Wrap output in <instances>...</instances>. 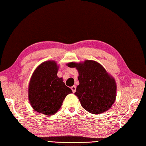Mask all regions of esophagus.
Returning a JSON list of instances; mask_svg holds the SVG:
<instances>
[{"label":"esophagus","instance_id":"obj_1","mask_svg":"<svg viewBox=\"0 0 146 146\" xmlns=\"http://www.w3.org/2000/svg\"><path fill=\"white\" fill-rule=\"evenodd\" d=\"M71 90H72V91H73V93H75V92H76V86L75 85H73V86H72L71 87Z\"/></svg>","mask_w":146,"mask_h":146}]
</instances>
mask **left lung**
Instances as JSON below:
<instances>
[{"instance_id":"left-lung-1","label":"left lung","mask_w":146,"mask_h":146,"mask_svg":"<svg viewBox=\"0 0 146 146\" xmlns=\"http://www.w3.org/2000/svg\"><path fill=\"white\" fill-rule=\"evenodd\" d=\"M68 66L78 70L79 85L75 94L83 108L94 115L110 110L116 100L117 88L115 78L105 68L92 60L71 62Z\"/></svg>"}]
</instances>
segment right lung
<instances>
[{
    "mask_svg": "<svg viewBox=\"0 0 146 146\" xmlns=\"http://www.w3.org/2000/svg\"><path fill=\"white\" fill-rule=\"evenodd\" d=\"M58 69L55 61L42 62L34 71L28 85V100L31 107L47 116L58 112L66 96L73 93L62 78L57 76Z\"/></svg>",
    "mask_w": 146,
    "mask_h": 146,
    "instance_id": "1",
    "label": "right lung"
}]
</instances>
